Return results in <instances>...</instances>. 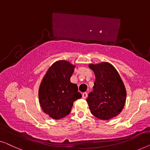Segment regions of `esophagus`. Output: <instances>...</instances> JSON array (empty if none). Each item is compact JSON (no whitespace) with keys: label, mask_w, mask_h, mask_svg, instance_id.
Segmentation results:
<instances>
[{"label":"esophagus","mask_w":150,"mask_h":150,"mask_svg":"<svg viewBox=\"0 0 150 150\" xmlns=\"http://www.w3.org/2000/svg\"><path fill=\"white\" fill-rule=\"evenodd\" d=\"M87 96H88V93H87V92H83V93L82 94V98H87Z\"/></svg>","instance_id":"esophagus-1"}]
</instances>
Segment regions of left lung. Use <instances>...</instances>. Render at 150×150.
<instances>
[{
    "mask_svg": "<svg viewBox=\"0 0 150 150\" xmlns=\"http://www.w3.org/2000/svg\"><path fill=\"white\" fill-rule=\"evenodd\" d=\"M88 67L96 77L93 91L86 99L92 114L103 120L117 116L124 109L126 100L125 86L120 74L107 62L89 64Z\"/></svg>",
    "mask_w": 150,
    "mask_h": 150,
    "instance_id": "1",
    "label": "left lung"
}]
</instances>
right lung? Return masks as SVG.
Listing matches in <instances>:
<instances>
[{"instance_id": "right-lung-1", "label": "right lung", "mask_w": 150, "mask_h": 150, "mask_svg": "<svg viewBox=\"0 0 150 150\" xmlns=\"http://www.w3.org/2000/svg\"><path fill=\"white\" fill-rule=\"evenodd\" d=\"M75 68V65L69 61H56L48 69L40 83V106L52 119L60 120L69 115L74 101L81 97L77 86L70 81Z\"/></svg>"}]
</instances>
